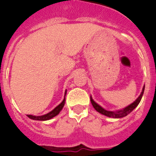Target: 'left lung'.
<instances>
[{
  "label": "left lung",
  "mask_w": 156,
  "mask_h": 156,
  "mask_svg": "<svg viewBox=\"0 0 156 156\" xmlns=\"http://www.w3.org/2000/svg\"><path fill=\"white\" fill-rule=\"evenodd\" d=\"M144 86L143 87L142 91L140 93V94L139 95V97L137 98L136 100L133 101V103H131L130 105H129L128 106H126V108H124L122 110H118V111L115 112H112V111H107L105 108H103L101 106L99 105L98 104L95 102L93 100V98L90 96V101H91V104L93 105V107L94 108V109L96 110L97 112H98L99 113L102 114V115H106V116L108 117H112V118H115V119H117V118H122V117H125L126 115H127L128 114H129L134 109L138 104L140 103V100H141V98L143 96V94H144Z\"/></svg>",
  "instance_id": "8db88e82"
}]
</instances>
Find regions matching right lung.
<instances>
[{"mask_svg": "<svg viewBox=\"0 0 156 156\" xmlns=\"http://www.w3.org/2000/svg\"><path fill=\"white\" fill-rule=\"evenodd\" d=\"M66 91L65 92V98L63 99V101H62L61 104H59L57 107L54 108L52 111H51L50 112H48V113L45 114V115H27V116L31 119H34V120H40V121H45V120H49V119H52L53 117L56 116L57 115H58L59 112H61V110L62 109V108L64 107L65 105V101H66Z\"/></svg>", "mask_w": 156, "mask_h": 156, "instance_id": "right-lung-1", "label": "right lung"}]
</instances>
